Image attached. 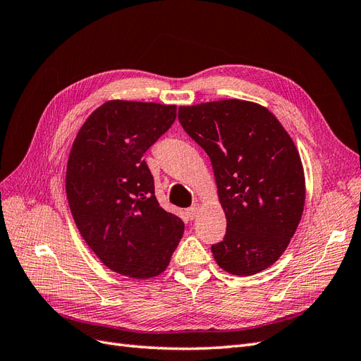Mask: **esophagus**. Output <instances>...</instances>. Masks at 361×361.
<instances>
[{
	"mask_svg": "<svg viewBox=\"0 0 361 361\" xmlns=\"http://www.w3.org/2000/svg\"><path fill=\"white\" fill-rule=\"evenodd\" d=\"M199 209H200V204H199V203H194L191 207H188V209H187L188 218H191V220H194V218L197 216V214H199Z\"/></svg>",
	"mask_w": 361,
	"mask_h": 361,
	"instance_id": "1",
	"label": "esophagus"
}]
</instances>
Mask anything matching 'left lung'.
I'll use <instances>...</instances> for the list:
<instances>
[{
  "mask_svg": "<svg viewBox=\"0 0 361 361\" xmlns=\"http://www.w3.org/2000/svg\"><path fill=\"white\" fill-rule=\"evenodd\" d=\"M179 122L211 158L226 212L216 264L253 276L285 253L301 220L304 170L292 138L265 106L226 99L179 106Z\"/></svg>",
  "mask_w": 361,
  "mask_h": 361,
  "instance_id": "obj_1",
  "label": "left lung"
}]
</instances>
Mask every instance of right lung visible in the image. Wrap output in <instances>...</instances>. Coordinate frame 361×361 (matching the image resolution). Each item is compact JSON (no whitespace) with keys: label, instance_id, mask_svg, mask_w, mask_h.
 I'll return each mask as SVG.
<instances>
[{"label":"right lung","instance_id":"right-lung-1","mask_svg":"<svg viewBox=\"0 0 361 361\" xmlns=\"http://www.w3.org/2000/svg\"><path fill=\"white\" fill-rule=\"evenodd\" d=\"M174 118L176 105L108 101L73 141L66 194L75 224L102 264L122 276L161 274L183 235L180 218L159 206L143 158Z\"/></svg>","mask_w":361,"mask_h":361}]
</instances>
